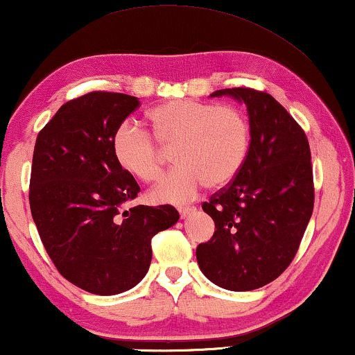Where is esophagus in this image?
Here are the masks:
<instances>
[{
  "instance_id": "obj_1",
  "label": "esophagus",
  "mask_w": 355,
  "mask_h": 355,
  "mask_svg": "<svg viewBox=\"0 0 355 355\" xmlns=\"http://www.w3.org/2000/svg\"><path fill=\"white\" fill-rule=\"evenodd\" d=\"M194 211H196V207H194V206H188V207H180V209H178V212H180V216H182V218L188 217L189 214L194 212Z\"/></svg>"
}]
</instances>
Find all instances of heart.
<instances>
[{
  "label": "heart",
  "instance_id": "b5f03b06",
  "mask_svg": "<svg viewBox=\"0 0 355 355\" xmlns=\"http://www.w3.org/2000/svg\"><path fill=\"white\" fill-rule=\"evenodd\" d=\"M153 137L123 123L112 139L119 166L139 182L161 177L164 151L173 148L175 168L151 191L157 202H187L204 184L220 188L244 164L249 149V123L234 106H216L193 99H171L146 114Z\"/></svg>",
  "mask_w": 355,
  "mask_h": 355
}]
</instances>
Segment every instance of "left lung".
Masks as SVG:
<instances>
[{"instance_id": "left-lung-1", "label": "left lung", "mask_w": 355, "mask_h": 355, "mask_svg": "<svg viewBox=\"0 0 355 355\" xmlns=\"http://www.w3.org/2000/svg\"><path fill=\"white\" fill-rule=\"evenodd\" d=\"M211 96L246 104L251 141L239 172L202 204L216 232L199 244L196 259L217 286L251 291L278 278L296 256L313 211L311 148L268 93L238 87Z\"/></svg>"}]
</instances>
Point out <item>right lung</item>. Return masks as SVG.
<instances>
[{"label": "right lung", "instance_id": "1", "mask_svg": "<svg viewBox=\"0 0 355 355\" xmlns=\"http://www.w3.org/2000/svg\"><path fill=\"white\" fill-rule=\"evenodd\" d=\"M138 106V98L111 92L71 99L33 149L28 199L43 246L64 278L99 296L137 286L153 236L180 218L168 204L127 209L139 187L119 166L112 139Z\"/></svg>", "mask_w": 355, "mask_h": 355}]
</instances>
